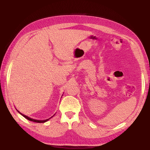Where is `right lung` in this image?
Here are the masks:
<instances>
[{
    "label": "right lung",
    "instance_id": "add662e5",
    "mask_svg": "<svg viewBox=\"0 0 150 150\" xmlns=\"http://www.w3.org/2000/svg\"><path fill=\"white\" fill-rule=\"evenodd\" d=\"M18 112L20 113V114H21L20 112L19 111H18ZM21 115L24 116V118H26V119H28V120H30V121H32V122H38V123H44V122H45L46 121H47L48 120H49L50 118H48V119H46V120H34V119H32V118H30V117H28L27 116H26V115H22V114H21ZM52 118V117H51Z\"/></svg>",
    "mask_w": 150,
    "mask_h": 150
}]
</instances>
